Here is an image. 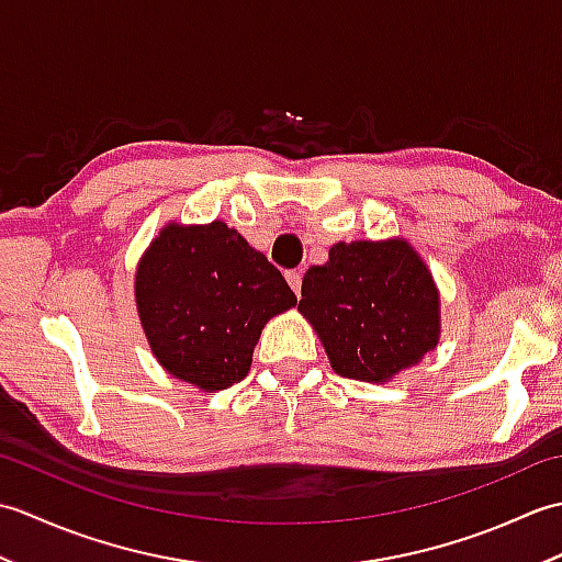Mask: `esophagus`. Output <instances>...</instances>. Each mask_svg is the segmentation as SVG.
<instances>
[{"instance_id": "esophagus-1", "label": "esophagus", "mask_w": 562, "mask_h": 562, "mask_svg": "<svg viewBox=\"0 0 562 562\" xmlns=\"http://www.w3.org/2000/svg\"><path fill=\"white\" fill-rule=\"evenodd\" d=\"M284 278H288V282H290V288L294 290V294L302 292V272H300V270H290L288 274H284Z\"/></svg>"}]
</instances>
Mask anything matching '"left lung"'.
Instances as JSON below:
<instances>
[{"label": "left lung", "mask_w": 562, "mask_h": 562, "mask_svg": "<svg viewBox=\"0 0 562 562\" xmlns=\"http://www.w3.org/2000/svg\"><path fill=\"white\" fill-rule=\"evenodd\" d=\"M300 312L348 379L386 381L439 338L432 274L403 238L333 246L326 266L306 270Z\"/></svg>", "instance_id": "left-lung-1"}]
</instances>
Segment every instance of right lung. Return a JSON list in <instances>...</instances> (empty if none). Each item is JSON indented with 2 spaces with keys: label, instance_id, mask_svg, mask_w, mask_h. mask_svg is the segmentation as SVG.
<instances>
[{
  "label": "right lung",
  "instance_id": "1",
  "mask_svg": "<svg viewBox=\"0 0 562 562\" xmlns=\"http://www.w3.org/2000/svg\"><path fill=\"white\" fill-rule=\"evenodd\" d=\"M135 296L166 372L210 393L248 374L262 326L296 304L282 272L224 222L166 226L139 260Z\"/></svg>",
  "mask_w": 562,
  "mask_h": 562
}]
</instances>
